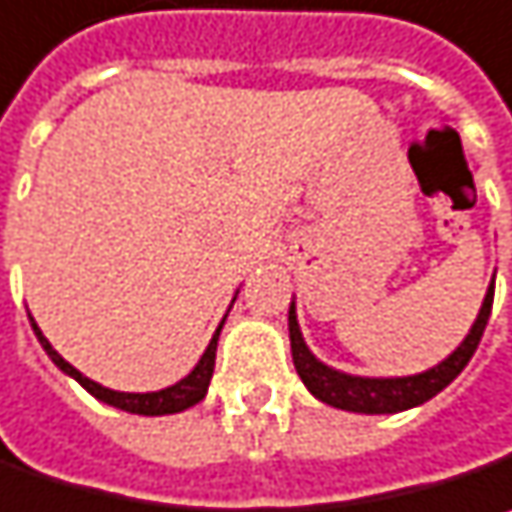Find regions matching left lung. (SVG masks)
Instances as JSON below:
<instances>
[{
  "label": "left lung",
  "mask_w": 512,
  "mask_h": 512,
  "mask_svg": "<svg viewBox=\"0 0 512 512\" xmlns=\"http://www.w3.org/2000/svg\"><path fill=\"white\" fill-rule=\"evenodd\" d=\"M493 288L496 282L487 288L484 305L475 317L470 334L464 337V343L458 345L449 354L444 363H438L435 369L423 371V374H412V377H354L345 371L331 369L320 363L308 345L302 340L299 322H296V308L291 302L288 311V331H291V351H294L296 374L302 377V383L308 386V392L320 397L322 403L337 406L345 412H363V415H392V412H403L412 406H421L429 397H435L441 389H447L449 383L464 371L475 354V348L481 343V334L487 328L490 311H493Z\"/></svg>",
  "instance_id": "8db88e82"
}]
</instances>
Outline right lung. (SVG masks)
I'll return each mask as SVG.
<instances>
[{"label":"right lung","instance_id":"add662e5","mask_svg":"<svg viewBox=\"0 0 512 512\" xmlns=\"http://www.w3.org/2000/svg\"><path fill=\"white\" fill-rule=\"evenodd\" d=\"M34 325V334H37L39 345L45 348V354L65 371V374H71L86 392L97 397V400H103V403H109V406H115V409H123V412H132V415H175V412H184V409H190L195 406L198 400H204L207 395V386H210V377H213V369H216V345H218V334H221V325L216 328V334H213V340L207 345V351L201 354V360H198V366L184 377V380H178L175 386H169V389H161V392H146V395H132V392H115V389H106V386H100V383H94L89 380L86 374H80V371L74 369L68 360H63L51 343L42 337V331H39V325L31 320Z\"/></svg>","mask_w":512,"mask_h":512}]
</instances>
